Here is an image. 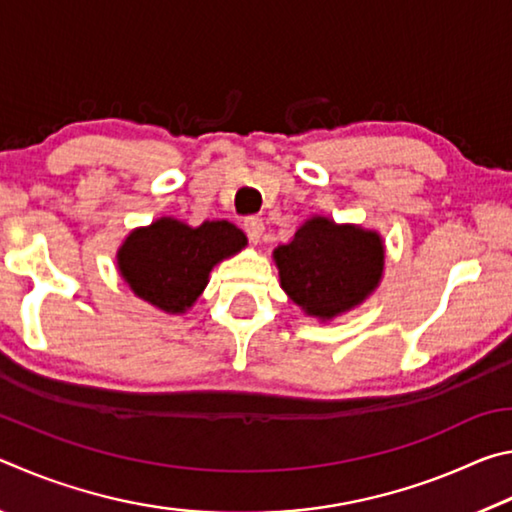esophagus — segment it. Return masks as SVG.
I'll return each mask as SVG.
<instances>
[{
  "mask_svg": "<svg viewBox=\"0 0 512 512\" xmlns=\"http://www.w3.org/2000/svg\"><path fill=\"white\" fill-rule=\"evenodd\" d=\"M244 230L253 244H259V239H262V235H264V221L262 219H246Z\"/></svg>",
  "mask_w": 512,
  "mask_h": 512,
  "instance_id": "esophagus-1",
  "label": "esophagus"
}]
</instances>
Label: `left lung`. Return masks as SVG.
I'll list each match as a JSON object with an SVG mask.
<instances>
[{
  "label": "left lung",
  "instance_id": "obj_1",
  "mask_svg": "<svg viewBox=\"0 0 512 512\" xmlns=\"http://www.w3.org/2000/svg\"><path fill=\"white\" fill-rule=\"evenodd\" d=\"M284 293L320 323L366 302L384 277L386 246L377 230L314 214L289 244L273 250Z\"/></svg>",
  "mask_w": 512,
  "mask_h": 512
}]
</instances>
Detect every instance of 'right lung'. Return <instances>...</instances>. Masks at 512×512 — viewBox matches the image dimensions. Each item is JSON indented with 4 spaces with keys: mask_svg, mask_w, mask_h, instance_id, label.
Instances as JSON below:
<instances>
[{
    "mask_svg": "<svg viewBox=\"0 0 512 512\" xmlns=\"http://www.w3.org/2000/svg\"><path fill=\"white\" fill-rule=\"evenodd\" d=\"M246 246L244 232L225 219L189 225L160 216L128 232L117 250V271L137 298L178 316L201 298L212 268Z\"/></svg>",
    "mask_w": 512,
    "mask_h": 512,
    "instance_id": "add662e5",
    "label": "right lung"
}]
</instances>
